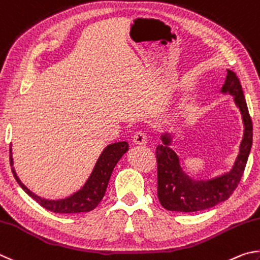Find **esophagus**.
I'll return each instance as SVG.
<instances>
[{
	"label": "esophagus",
	"instance_id": "1",
	"mask_svg": "<svg viewBox=\"0 0 260 260\" xmlns=\"http://www.w3.org/2000/svg\"><path fill=\"white\" fill-rule=\"evenodd\" d=\"M134 143L136 145H146L147 144V135L144 131H138L134 135Z\"/></svg>",
	"mask_w": 260,
	"mask_h": 260
}]
</instances>
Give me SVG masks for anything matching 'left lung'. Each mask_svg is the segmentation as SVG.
Segmentation results:
<instances>
[{
  "label": "left lung",
  "mask_w": 260,
  "mask_h": 260,
  "mask_svg": "<svg viewBox=\"0 0 260 260\" xmlns=\"http://www.w3.org/2000/svg\"><path fill=\"white\" fill-rule=\"evenodd\" d=\"M222 93L234 97L244 124L243 139L239 155L230 172L209 180H195L181 169L179 157L169 147L171 136L162 135V145L156 147L157 198L162 207L169 211L195 212L212 208L229 199L242 177L252 146V121L248 111L240 80L234 72L227 70Z\"/></svg>",
  "instance_id": "left-lung-1"
}]
</instances>
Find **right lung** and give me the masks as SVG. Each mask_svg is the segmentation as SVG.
Returning <instances> with one entry per match:
<instances>
[{
  "label": "right lung",
  "mask_w": 260,
  "mask_h": 260,
  "mask_svg": "<svg viewBox=\"0 0 260 260\" xmlns=\"http://www.w3.org/2000/svg\"><path fill=\"white\" fill-rule=\"evenodd\" d=\"M129 149V144L126 142H118L108 145L105 147L103 153L98 157L97 163L91 172L88 180L85 181L83 187L77 190L71 197L60 200H47L34 194L33 192L26 187L18 178L15 168H13V158H12V149L10 147V165L12 167V174L15 176L17 183L20 187L29 195L31 199H34L41 207H43L49 211L56 213H80L88 212L93 210L102 201L105 192H106L107 185L111 175L113 172L114 167L120 161L123 154L126 153Z\"/></svg>",
  "instance_id": "1"
}]
</instances>
